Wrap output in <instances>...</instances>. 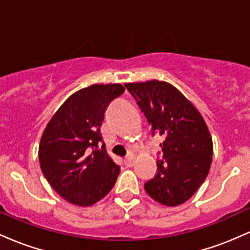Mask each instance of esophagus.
I'll list each match as a JSON object with an SVG mask.
<instances>
[{
	"mask_svg": "<svg viewBox=\"0 0 250 250\" xmlns=\"http://www.w3.org/2000/svg\"><path fill=\"white\" fill-rule=\"evenodd\" d=\"M125 165L127 166V167H131V166L134 165V157L133 156H128L125 159Z\"/></svg>",
	"mask_w": 250,
	"mask_h": 250,
	"instance_id": "esophagus-1",
	"label": "esophagus"
}]
</instances>
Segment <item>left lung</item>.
Segmentation results:
<instances>
[{"instance_id":"1","label":"left lung","mask_w":250,"mask_h":250,"mask_svg":"<svg viewBox=\"0 0 250 250\" xmlns=\"http://www.w3.org/2000/svg\"><path fill=\"white\" fill-rule=\"evenodd\" d=\"M151 125L163 160L154 179L145 183L151 199L176 207L190 199L206 180L213 160V141L205 120L193 103L170 83L151 80L125 83Z\"/></svg>"}]
</instances>
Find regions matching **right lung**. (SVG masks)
Returning <instances> with one entry per match:
<instances>
[{
  "instance_id": "add662e5",
  "label": "right lung",
  "mask_w": 250,
  "mask_h": 250,
  "mask_svg": "<svg viewBox=\"0 0 250 250\" xmlns=\"http://www.w3.org/2000/svg\"><path fill=\"white\" fill-rule=\"evenodd\" d=\"M125 91L120 83L91 84L65 100L43 131L41 170L68 202L89 207L115 185L120 167L107 153L101 134L105 109Z\"/></svg>"
}]
</instances>
